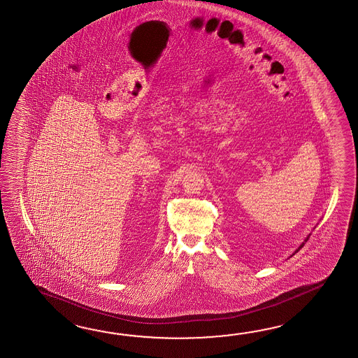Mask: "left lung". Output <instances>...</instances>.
<instances>
[{
	"label": "left lung",
	"instance_id": "left-lung-1",
	"mask_svg": "<svg viewBox=\"0 0 358 358\" xmlns=\"http://www.w3.org/2000/svg\"><path fill=\"white\" fill-rule=\"evenodd\" d=\"M308 238H310V235H308V236H307V238H306V240H304V241H303L302 244H301V247L298 248V249H296V250H295L294 253H293V255H294L295 253H296V252H298V250H299V249H301V248H302L303 245H304V243H306V241H307V240H308Z\"/></svg>",
	"mask_w": 358,
	"mask_h": 358
}]
</instances>
